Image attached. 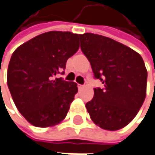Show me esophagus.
Masks as SVG:
<instances>
[{"label": "esophagus", "mask_w": 155, "mask_h": 155, "mask_svg": "<svg viewBox=\"0 0 155 155\" xmlns=\"http://www.w3.org/2000/svg\"><path fill=\"white\" fill-rule=\"evenodd\" d=\"M84 87V85H81V84H78V89L79 90H81L82 88Z\"/></svg>", "instance_id": "1"}]
</instances>
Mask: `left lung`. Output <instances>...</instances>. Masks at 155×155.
I'll return each instance as SVG.
<instances>
[{"label":"left lung","instance_id":"left-lung-1","mask_svg":"<svg viewBox=\"0 0 155 155\" xmlns=\"http://www.w3.org/2000/svg\"><path fill=\"white\" fill-rule=\"evenodd\" d=\"M81 49L96 79L104 87L94 88L86 104L92 121L108 131L124 128L139 112L147 95V71L140 55L130 47L94 33L80 35Z\"/></svg>","mask_w":155,"mask_h":155}]
</instances>
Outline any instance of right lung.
<instances>
[{
  "label": "right lung",
  "mask_w": 155,
  "mask_h": 155,
  "mask_svg": "<svg viewBox=\"0 0 155 155\" xmlns=\"http://www.w3.org/2000/svg\"><path fill=\"white\" fill-rule=\"evenodd\" d=\"M80 34L49 31L27 41L13 52L7 82L15 104L37 127H50L67 116L77 84L54 78L79 49Z\"/></svg>",
  "instance_id": "add662e5"
}]
</instances>
